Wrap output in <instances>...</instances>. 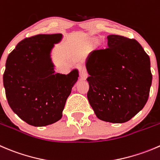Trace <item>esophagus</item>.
<instances>
[{
	"mask_svg": "<svg viewBox=\"0 0 160 160\" xmlns=\"http://www.w3.org/2000/svg\"><path fill=\"white\" fill-rule=\"evenodd\" d=\"M79 73H80V77L83 80L86 79L87 77H88V72H87L86 68H85V66L83 65H80V67H79Z\"/></svg>",
	"mask_w": 160,
	"mask_h": 160,
	"instance_id": "esophagus-1",
	"label": "esophagus"
}]
</instances>
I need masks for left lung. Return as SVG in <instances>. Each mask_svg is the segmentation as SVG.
Returning <instances> with one entry per match:
<instances>
[{"label": "left lung", "instance_id": "obj_1", "mask_svg": "<svg viewBox=\"0 0 160 160\" xmlns=\"http://www.w3.org/2000/svg\"><path fill=\"white\" fill-rule=\"evenodd\" d=\"M105 48L88 58V98L98 119L114 123L129 121L148 101L152 85L150 58L134 39L109 35Z\"/></svg>", "mask_w": 160, "mask_h": 160}]
</instances>
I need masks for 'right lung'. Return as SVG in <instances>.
<instances>
[{
    "mask_svg": "<svg viewBox=\"0 0 160 160\" xmlns=\"http://www.w3.org/2000/svg\"><path fill=\"white\" fill-rule=\"evenodd\" d=\"M61 33L38 34L20 41L8 56L3 75L8 105L28 124L44 127L59 120L78 79L74 69L54 73L50 52Z\"/></svg>",
    "mask_w": 160,
    "mask_h": 160,
    "instance_id": "add662e5",
    "label": "right lung"
}]
</instances>
